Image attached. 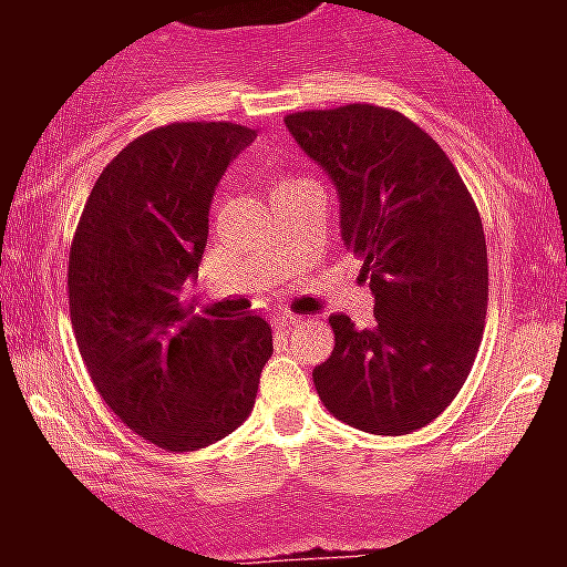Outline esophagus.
<instances>
[{"label":"esophagus","mask_w":567,"mask_h":567,"mask_svg":"<svg viewBox=\"0 0 567 567\" xmlns=\"http://www.w3.org/2000/svg\"><path fill=\"white\" fill-rule=\"evenodd\" d=\"M295 323H300V318H295V315H289V312L278 315V327L280 329H292Z\"/></svg>","instance_id":"34e87169"}]
</instances>
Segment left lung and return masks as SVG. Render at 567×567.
I'll return each mask as SVG.
<instances>
[{"label": "left lung", "instance_id": "1", "mask_svg": "<svg viewBox=\"0 0 567 567\" xmlns=\"http://www.w3.org/2000/svg\"><path fill=\"white\" fill-rule=\"evenodd\" d=\"M332 178L340 238L363 258L374 327L332 315L334 349L315 365L320 400L369 434L417 432L457 398L488 309V249L463 178L403 113L374 104L284 118Z\"/></svg>", "mask_w": 567, "mask_h": 567}]
</instances>
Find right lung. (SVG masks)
I'll use <instances>...</instances> for the list:
<instances>
[{
    "label": "right lung",
    "mask_w": 567,
    "mask_h": 567,
    "mask_svg": "<svg viewBox=\"0 0 567 567\" xmlns=\"http://www.w3.org/2000/svg\"><path fill=\"white\" fill-rule=\"evenodd\" d=\"M255 130L178 122L102 169L70 247V320L104 403L167 452H195L249 417L272 329L258 315L193 312L209 204Z\"/></svg>",
    "instance_id": "1"
}]
</instances>
